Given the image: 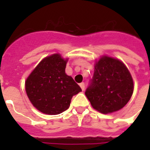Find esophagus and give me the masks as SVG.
Instances as JSON below:
<instances>
[{"mask_svg": "<svg viewBox=\"0 0 150 150\" xmlns=\"http://www.w3.org/2000/svg\"><path fill=\"white\" fill-rule=\"evenodd\" d=\"M79 86H80V88H81V89L83 91L85 88V84L84 83H79Z\"/></svg>", "mask_w": 150, "mask_h": 150, "instance_id": "esophagus-1", "label": "esophagus"}]
</instances>
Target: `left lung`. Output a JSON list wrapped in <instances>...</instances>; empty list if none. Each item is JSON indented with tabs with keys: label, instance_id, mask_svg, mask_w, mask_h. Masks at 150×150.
Listing matches in <instances>:
<instances>
[{
	"label": "left lung",
	"instance_id": "left-lung-1",
	"mask_svg": "<svg viewBox=\"0 0 150 150\" xmlns=\"http://www.w3.org/2000/svg\"><path fill=\"white\" fill-rule=\"evenodd\" d=\"M132 92L133 81L125 65L118 59L103 56L95 65L85 95L93 108L107 114L125 107Z\"/></svg>",
	"mask_w": 150,
	"mask_h": 150
}]
</instances>
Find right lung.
<instances>
[{
    "mask_svg": "<svg viewBox=\"0 0 150 150\" xmlns=\"http://www.w3.org/2000/svg\"><path fill=\"white\" fill-rule=\"evenodd\" d=\"M67 61L59 54L46 57L26 79L28 97L42 113H62L69 108L72 96L82 91L71 76L65 73Z\"/></svg>",
    "mask_w": 150,
    "mask_h": 150,
    "instance_id": "1",
    "label": "right lung"
}]
</instances>
